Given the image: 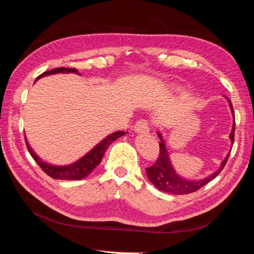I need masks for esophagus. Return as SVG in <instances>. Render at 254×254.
<instances>
[{
  "label": "esophagus",
  "mask_w": 254,
  "mask_h": 254,
  "mask_svg": "<svg viewBox=\"0 0 254 254\" xmlns=\"http://www.w3.org/2000/svg\"><path fill=\"white\" fill-rule=\"evenodd\" d=\"M134 131L135 133H143V134H147L150 131L148 122L145 121V120H140V121H137L134 126Z\"/></svg>",
  "instance_id": "esophagus-1"
}]
</instances>
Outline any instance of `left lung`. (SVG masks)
I'll list each match as a JSON object with an SVG mask.
<instances>
[{"label": "left lung", "instance_id": "8db88e82", "mask_svg": "<svg viewBox=\"0 0 254 254\" xmlns=\"http://www.w3.org/2000/svg\"><path fill=\"white\" fill-rule=\"evenodd\" d=\"M226 98L227 103H229L232 117H233V126H232V131L230 133V140H231V147L233 145L234 142V130H235V118H234V111H233V106H232L231 101ZM157 135L160 139V153H159V158L157 162L154 163L153 166L149 167V168L145 169L147 171V176L154 187H157L159 190L165 191V192H169V194H174V195H185V194H189V192H194L196 190H198L199 188L205 186L206 184L209 183L210 180H213L216 176L221 173V170L224 168L225 163L229 159L230 152L226 154V157L224 158V160L221 162L220 167L216 171H214L213 174L208 175L207 177L201 178V179H188L184 176L179 175L177 171H176L175 167L171 162L170 159V154L168 152V148H167V142L166 140L163 139V135L160 131H157Z\"/></svg>", "mask_w": 254, "mask_h": 254}]
</instances>
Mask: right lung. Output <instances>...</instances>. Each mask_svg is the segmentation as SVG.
<instances>
[{
	"mask_svg": "<svg viewBox=\"0 0 254 254\" xmlns=\"http://www.w3.org/2000/svg\"><path fill=\"white\" fill-rule=\"evenodd\" d=\"M69 72H75V74L79 75L78 71H77L75 68L60 67V68H55L53 70L44 72V74H41L39 77H37L36 81L38 79H40L41 77H45L48 75L69 74ZM124 134H126V132L123 131H117V132L111 133V134L105 136L104 139L100 141V142H98L93 149L89 150L87 153L84 154L81 158H79L78 160H76L72 163H69V165H64V166H56V165H53V163H49L42 160V159L33 151V149L30 147L27 137H24V139H25L27 148L29 150L30 154H31V157L34 159V161H36L38 165L40 166V168L44 170L47 175L50 176L51 178L63 179V180H80L85 177H87V176L91 174L98 165H100L102 158L104 156L106 149L110 147V144Z\"/></svg>",
	"mask_w": 254,
	"mask_h": 254,
	"instance_id": "right-lung-1",
	"label": "right lung"
}]
</instances>
